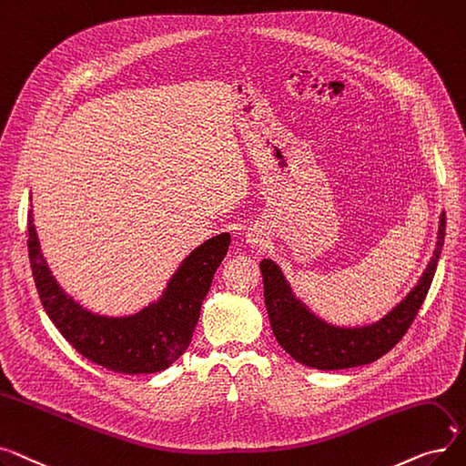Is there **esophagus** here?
I'll list each match as a JSON object with an SVG mask.
<instances>
[{"mask_svg": "<svg viewBox=\"0 0 466 466\" xmlns=\"http://www.w3.org/2000/svg\"><path fill=\"white\" fill-rule=\"evenodd\" d=\"M263 240H265V233H261L259 229H248V233H247V242H248V245L261 247Z\"/></svg>", "mask_w": 466, "mask_h": 466, "instance_id": "esophagus-1", "label": "esophagus"}]
</instances>
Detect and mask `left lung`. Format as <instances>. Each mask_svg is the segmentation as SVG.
I'll use <instances>...</instances> for the list:
<instances>
[{
    "instance_id": "1",
    "label": "left lung",
    "mask_w": 466,
    "mask_h": 466,
    "mask_svg": "<svg viewBox=\"0 0 466 466\" xmlns=\"http://www.w3.org/2000/svg\"><path fill=\"white\" fill-rule=\"evenodd\" d=\"M446 237V214H440L436 247L427 268L408 292L378 322L336 326L315 315L292 290L273 259L259 261L263 298L279 345L294 360L315 370H347L371 364L387 354L411 326L431 288Z\"/></svg>"
}]
</instances>
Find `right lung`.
Listing matches in <instances>:
<instances>
[{
  "label": "right lung",
  "instance_id": "1",
  "mask_svg": "<svg viewBox=\"0 0 466 466\" xmlns=\"http://www.w3.org/2000/svg\"><path fill=\"white\" fill-rule=\"evenodd\" d=\"M229 242V233L205 240L182 259L157 299L135 315L107 317L88 311L64 292L41 252L34 210L28 212V256L43 309L79 354L117 373L163 371L182 357Z\"/></svg>",
  "mask_w": 466,
  "mask_h": 466
}]
</instances>
